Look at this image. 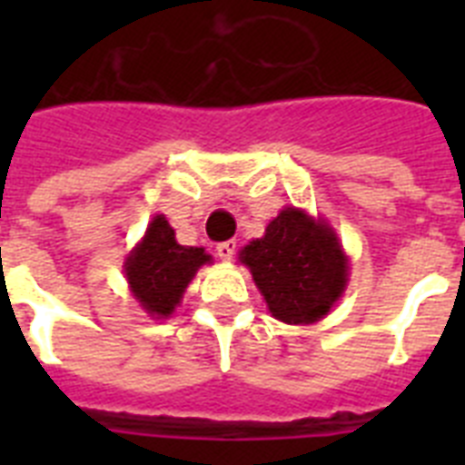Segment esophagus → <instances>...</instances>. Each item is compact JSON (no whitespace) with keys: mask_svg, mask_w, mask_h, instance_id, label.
<instances>
[{"mask_svg":"<svg viewBox=\"0 0 465 465\" xmlns=\"http://www.w3.org/2000/svg\"><path fill=\"white\" fill-rule=\"evenodd\" d=\"M235 249H237L235 240L221 242V244H216V256H219L221 261H232V256H235Z\"/></svg>","mask_w":465,"mask_h":465,"instance_id":"1","label":"esophagus"}]
</instances>
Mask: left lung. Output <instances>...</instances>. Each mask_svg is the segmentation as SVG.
Here are the masks:
<instances>
[{
	"label": "left lung",
	"mask_w": 465,
	"mask_h": 465,
	"mask_svg": "<svg viewBox=\"0 0 465 465\" xmlns=\"http://www.w3.org/2000/svg\"><path fill=\"white\" fill-rule=\"evenodd\" d=\"M268 310L283 323H314L344 293L349 262L335 230L302 209L286 207L240 252Z\"/></svg>",
	"instance_id": "obj_1"
}]
</instances>
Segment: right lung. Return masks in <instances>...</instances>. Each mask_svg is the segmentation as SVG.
Listing matches in <instances>:
<instances>
[{"instance_id":"add662e5","label":"right lung","mask_w":465,"mask_h":465,"mask_svg":"<svg viewBox=\"0 0 465 465\" xmlns=\"http://www.w3.org/2000/svg\"><path fill=\"white\" fill-rule=\"evenodd\" d=\"M212 261L203 246H182L163 213L125 261V277L134 300L155 319H167L182 302L183 291L204 262Z\"/></svg>"}]
</instances>
